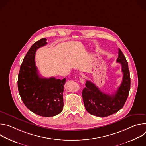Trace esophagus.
I'll use <instances>...</instances> for the list:
<instances>
[{"instance_id":"1","label":"esophagus","mask_w":146,"mask_h":146,"mask_svg":"<svg viewBox=\"0 0 146 146\" xmlns=\"http://www.w3.org/2000/svg\"><path fill=\"white\" fill-rule=\"evenodd\" d=\"M80 82L81 83V84H84V82H85V80L83 78L80 77Z\"/></svg>"}]
</instances>
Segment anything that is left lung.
<instances>
[{"instance_id":"left-lung-1","label":"left lung","mask_w":146,"mask_h":146,"mask_svg":"<svg viewBox=\"0 0 146 146\" xmlns=\"http://www.w3.org/2000/svg\"><path fill=\"white\" fill-rule=\"evenodd\" d=\"M117 62L121 64L123 78L114 94L103 93L93 82L86 81L82 96L86 110L92 115L105 117L113 114L122 108L127 99L131 87L130 73L126 58L119 48Z\"/></svg>"}]
</instances>
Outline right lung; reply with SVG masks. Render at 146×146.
Listing matches in <instances>:
<instances>
[{"instance_id":"right-lung-1","label":"right lung","mask_w":146,"mask_h":146,"mask_svg":"<svg viewBox=\"0 0 146 146\" xmlns=\"http://www.w3.org/2000/svg\"><path fill=\"white\" fill-rule=\"evenodd\" d=\"M43 38L30 48L21 65L18 76L19 95L26 107L38 115L49 117L59 114L63 109V92L66 78L41 77L35 65L36 50L47 44Z\"/></svg>"}]
</instances>
